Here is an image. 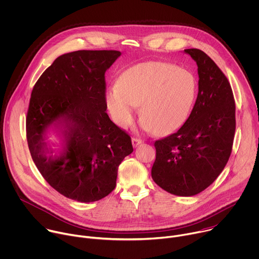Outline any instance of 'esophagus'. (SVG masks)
Here are the masks:
<instances>
[{
	"label": "esophagus",
	"instance_id": "esophagus-1",
	"mask_svg": "<svg viewBox=\"0 0 259 259\" xmlns=\"http://www.w3.org/2000/svg\"><path fill=\"white\" fill-rule=\"evenodd\" d=\"M132 142H133V146L134 147H137V146H139L140 144L143 143V141L141 139H138V138H133Z\"/></svg>",
	"mask_w": 259,
	"mask_h": 259
}]
</instances>
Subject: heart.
<instances>
[{"mask_svg":"<svg viewBox=\"0 0 259 259\" xmlns=\"http://www.w3.org/2000/svg\"><path fill=\"white\" fill-rule=\"evenodd\" d=\"M196 78L189 70L163 62H144L126 69L106 92L115 122L128 125L141 105V125L158 135L169 134L188 118L195 101Z\"/></svg>","mask_w":259,"mask_h":259,"instance_id":"heart-1","label":"heart"}]
</instances>
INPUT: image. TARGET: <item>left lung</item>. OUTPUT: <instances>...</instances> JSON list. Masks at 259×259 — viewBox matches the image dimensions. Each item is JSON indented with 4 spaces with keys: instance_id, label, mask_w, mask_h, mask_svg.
Segmentation results:
<instances>
[{
    "instance_id": "8db88e82",
    "label": "left lung",
    "mask_w": 259,
    "mask_h": 259,
    "mask_svg": "<svg viewBox=\"0 0 259 259\" xmlns=\"http://www.w3.org/2000/svg\"><path fill=\"white\" fill-rule=\"evenodd\" d=\"M198 66V96L182 127L155 142L153 181L177 196H194L208 188L224 170L232 152L236 106L231 84L199 49H186Z\"/></svg>"
}]
</instances>
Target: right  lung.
Instances as JSON below:
<instances>
[{
	"mask_svg": "<svg viewBox=\"0 0 259 259\" xmlns=\"http://www.w3.org/2000/svg\"><path fill=\"white\" fill-rule=\"evenodd\" d=\"M119 51H75L59 56L35 82L26 117L32 160L49 185L78 202H94L116 186L131 137L106 113L105 72ZM53 129L62 139L55 155L45 142Z\"/></svg>",
	"mask_w": 259,
	"mask_h": 259,
	"instance_id": "right-lung-1",
	"label": "right lung"
}]
</instances>
